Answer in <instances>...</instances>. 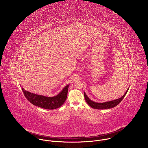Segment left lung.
<instances>
[{
  "label": "left lung",
  "mask_w": 148,
  "mask_h": 148,
  "mask_svg": "<svg viewBox=\"0 0 148 148\" xmlns=\"http://www.w3.org/2000/svg\"><path fill=\"white\" fill-rule=\"evenodd\" d=\"M128 90H129V88H128L127 90H126V91L125 92L124 95L122 97H121L120 98H118V99H116L115 100H112V101H107L105 102L99 103V102H94V101L91 100L88 97V96L86 95L85 92H84V97H85V99H86L87 103L92 108L97 109V110L110 109V108L116 107V105H118L121 102V101L123 99V98L126 95V93H127Z\"/></svg>",
  "instance_id": "obj_1"
}]
</instances>
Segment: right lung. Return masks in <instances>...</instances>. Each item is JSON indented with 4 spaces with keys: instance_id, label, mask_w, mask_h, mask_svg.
Masks as SVG:
<instances>
[{
    "instance_id": "obj_1",
    "label": "right lung",
    "mask_w": 148,
    "mask_h": 148,
    "mask_svg": "<svg viewBox=\"0 0 148 148\" xmlns=\"http://www.w3.org/2000/svg\"><path fill=\"white\" fill-rule=\"evenodd\" d=\"M69 87V85L66 86L59 94L52 97L31 93L26 91L23 88L22 89L27 99L34 105L44 109L54 110L60 107L66 101L67 97Z\"/></svg>"
}]
</instances>
